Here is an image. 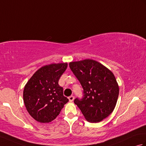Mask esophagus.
<instances>
[{
    "instance_id": "esophagus-1",
    "label": "esophagus",
    "mask_w": 146,
    "mask_h": 146,
    "mask_svg": "<svg viewBox=\"0 0 146 146\" xmlns=\"http://www.w3.org/2000/svg\"><path fill=\"white\" fill-rule=\"evenodd\" d=\"M68 99H69V101L71 102H73V100H74V97H73V96L71 95V96H70V97H68Z\"/></svg>"
}]
</instances>
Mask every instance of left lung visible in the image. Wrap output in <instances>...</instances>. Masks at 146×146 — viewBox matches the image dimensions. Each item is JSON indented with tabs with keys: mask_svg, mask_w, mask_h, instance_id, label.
I'll use <instances>...</instances> for the list:
<instances>
[{
	"mask_svg": "<svg viewBox=\"0 0 146 146\" xmlns=\"http://www.w3.org/2000/svg\"><path fill=\"white\" fill-rule=\"evenodd\" d=\"M70 68L81 83L84 97L74 102L89 122L97 123L113 111L119 86L113 73L99 62L86 60L70 62Z\"/></svg>",
	"mask_w": 146,
	"mask_h": 146,
	"instance_id": "obj_1",
	"label": "left lung"
}]
</instances>
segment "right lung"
<instances>
[{"mask_svg":"<svg viewBox=\"0 0 146 146\" xmlns=\"http://www.w3.org/2000/svg\"><path fill=\"white\" fill-rule=\"evenodd\" d=\"M67 66V63L43 66L33 74L24 86V105L30 115L38 122H51L69 101L58 84Z\"/></svg>","mask_w":146,"mask_h":146,"instance_id":"right-lung-1","label":"right lung"}]
</instances>
